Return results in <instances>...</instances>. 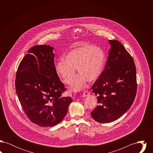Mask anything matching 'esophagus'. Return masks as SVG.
Returning a JSON list of instances; mask_svg holds the SVG:
<instances>
[{
	"label": "esophagus",
	"mask_w": 153,
	"mask_h": 153,
	"mask_svg": "<svg viewBox=\"0 0 153 153\" xmlns=\"http://www.w3.org/2000/svg\"><path fill=\"white\" fill-rule=\"evenodd\" d=\"M89 94H90V92H89V91H84V92H83V94H82V97H85V96H87L89 95Z\"/></svg>",
	"instance_id": "1"
}]
</instances>
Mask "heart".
Instances as JSON below:
<instances>
[{
	"label": "heart",
	"mask_w": 153,
	"mask_h": 153,
	"mask_svg": "<svg viewBox=\"0 0 153 153\" xmlns=\"http://www.w3.org/2000/svg\"><path fill=\"white\" fill-rule=\"evenodd\" d=\"M105 63V55L101 48L90 44H83L69 51L64 60L55 65L58 76L67 84H70L76 76H78L71 86L73 91H79L85 86L86 81L94 82L102 74Z\"/></svg>",
	"instance_id": "heart-1"
}]
</instances>
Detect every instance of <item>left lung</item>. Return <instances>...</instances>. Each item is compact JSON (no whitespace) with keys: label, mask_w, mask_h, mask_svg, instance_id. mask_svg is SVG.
I'll return each mask as SVG.
<instances>
[{"label":"left lung","mask_w":153,"mask_h":153,"mask_svg":"<svg viewBox=\"0 0 153 153\" xmlns=\"http://www.w3.org/2000/svg\"><path fill=\"white\" fill-rule=\"evenodd\" d=\"M111 49L104 69L92 86L97 103L91 115L99 123H111L131 107L136 96V67L133 58L117 40H109Z\"/></svg>","instance_id":"left-lung-1"}]
</instances>
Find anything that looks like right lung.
Returning a JSON list of instances; mask_svg holds the SVG:
<instances>
[{
	"label": "right lung",
	"mask_w": 153,
	"mask_h": 153,
	"mask_svg": "<svg viewBox=\"0 0 153 153\" xmlns=\"http://www.w3.org/2000/svg\"><path fill=\"white\" fill-rule=\"evenodd\" d=\"M53 49L46 45L30 48L15 77L16 94L26 115L33 123L45 127L60 123L73 101L61 95L66 88L55 70Z\"/></svg>",
	"instance_id": "obj_1"
}]
</instances>
